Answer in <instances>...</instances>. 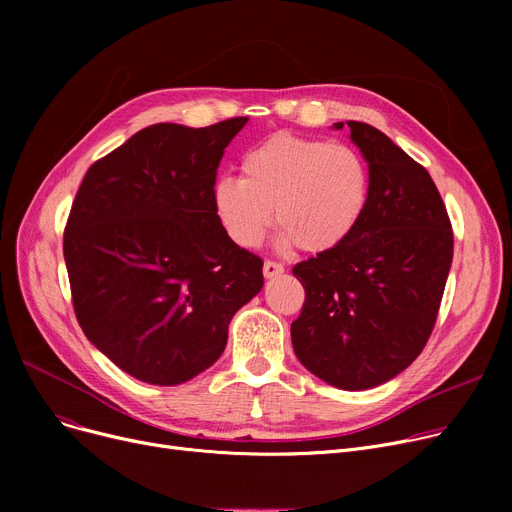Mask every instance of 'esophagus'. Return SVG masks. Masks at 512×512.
I'll return each instance as SVG.
<instances>
[{"mask_svg":"<svg viewBox=\"0 0 512 512\" xmlns=\"http://www.w3.org/2000/svg\"><path fill=\"white\" fill-rule=\"evenodd\" d=\"M284 274V265L282 263H276V261H265L263 263V276L270 280V278H276Z\"/></svg>","mask_w":512,"mask_h":512,"instance_id":"obj_1","label":"esophagus"}]
</instances>
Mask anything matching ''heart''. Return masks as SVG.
Segmentation results:
<instances>
[{
	"label": "heart",
	"mask_w": 512,
	"mask_h": 512,
	"mask_svg": "<svg viewBox=\"0 0 512 512\" xmlns=\"http://www.w3.org/2000/svg\"><path fill=\"white\" fill-rule=\"evenodd\" d=\"M369 178L361 155L340 143L276 132L240 161V180L213 184V211L226 234L253 249L267 226H280L278 245L326 253L348 238L367 203Z\"/></svg>",
	"instance_id": "b5f03b06"
}]
</instances>
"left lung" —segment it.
I'll return each mask as SVG.
<instances>
[{"label": "left lung", "mask_w": 512, "mask_h": 512, "mask_svg": "<svg viewBox=\"0 0 512 512\" xmlns=\"http://www.w3.org/2000/svg\"><path fill=\"white\" fill-rule=\"evenodd\" d=\"M346 126L369 168L367 203L342 245L292 267L305 305L290 336L299 361L319 380L367 390L405 371L423 351L454 238L427 170L382 130L355 120Z\"/></svg>", "instance_id": "8db88e82"}]
</instances>
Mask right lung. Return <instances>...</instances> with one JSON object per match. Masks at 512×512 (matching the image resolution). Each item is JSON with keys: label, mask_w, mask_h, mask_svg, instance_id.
<instances>
[{"label": "right lung", "mask_w": 512, "mask_h": 512, "mask_svg": "<svg viewBox=\"0 0 512 512\" xmlns=\"http://www.w3.org/2000/svg\"><path fill=\"white\" fill-rule=\"evenodd\" d=\"M249 118L153 124L101 157L64 230L74 313L132 378L193 380L224 353L234 313L263 286V261L213 211L224 149Z\"/></svg>", "instance_id": "add662e5"}]
</instances>
